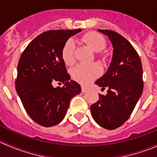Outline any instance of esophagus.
<instances>
[{"mask_svg":"<svg viewBox=\"0 0 157 157\" xmlns=\"http://www.w3.org/2000/svg\"><path fill=\"white\" fill-rule=\"evenodd\" d=\"M87 90L88 89L86 88V87H85V86H81V90H82V92H83V93H86V91H87Z\"/></svg>","mask_w":157,"mask_h":157,"instance_id":"1","label":"esophagus"}]
</instances>
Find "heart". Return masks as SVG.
Returning <instances> with one entry per match:
<instances>
[{
  "label": "heart",
  "instance_id": "obj_1",
  "mask_svg": "<svg viewBox=\"0 0 157 157\" xmlns=\"http://www.w3.org/2000/svg\"><path fill=\"white\" fill-rule=\"evenodd\" d=\"M83 43L90 47L93 52H97L98 56H102V52L106 47V40L100 34L96 32H88L80 37ZM75 45L72 39H68L63 45L61 50V56L67 65H72L75 61L74 58ZM101 67L97 64H78L71 71V76L76 81L81 84H86L91 80L99 77L101 74Z\"/></svg>",
  "mask_w": 157,
  "mask_h": 157
}]
</instances>
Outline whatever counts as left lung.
Listing matches in <instances>:
<instances>
[{
	"label": "left lung",
	"mask_w": 157,
	"mask_h": 157,
	"mask_svg": "<svg viewBox=\"0 0 157 157\" xmlns=\"http://www.w3.org/2000/svg\"><path fill=\"white\" fill-rule=\"evenodd\" d=\"M113 45V56L107 72L96 84L107 89L90 106L92 116L101 127L114 130L122 125L132 113L144 89L141 61L135 48L116 32L99 29Z\"/></svg>",
	"instance_id": "left-lung-1"
}]
</instances>
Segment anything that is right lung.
I'll return each mask as SVG.
<instances>
[{
    "mask_svg": "<svg viewBox=\"0 0 157 157\" xmlns=\"http://www.w3.org/2000/svg\"><path fill=\"white\" fill-rule=\"evenodd\" d=\"M80 29L48 30L39 35L22 53L17 66L16 90L30 118L40 125L52 127L64 118L70 101L81 91L70 80L61 50ZM55 82L64 83L55 88Z\"/></svg>",
    "mask_w": 157,
    "mask_h": 157,
    "instance_id": "obj_1",
    "label": "right lung"
}]
</instances>
